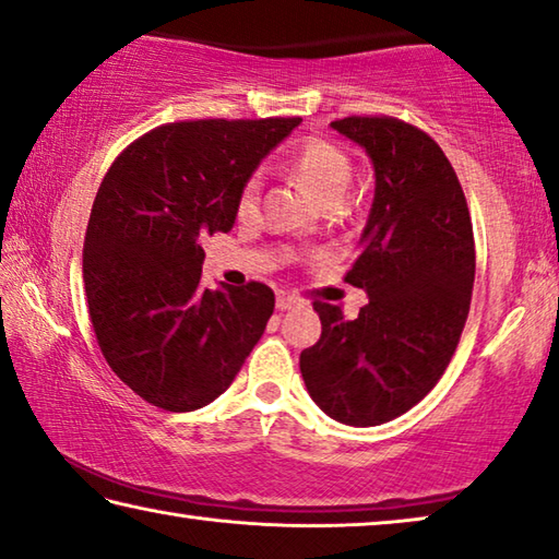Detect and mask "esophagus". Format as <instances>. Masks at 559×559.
<instances>
[{"label": "esophagus", "instance_id": "1", "mask_svg": "<svg viewBox=\"0 0 559 559\" xmlns=\"http://www.w3.org/2000/svg\"><path fill=\"white\" fill-rule=\"evenodd\" d=\"M298 304H300V298L294 296V294H288V290H278V294H276V308H278V311H286V308H294Z\"/></svg>", "mask_w": 559, "mask_h": 559}]
</instances>
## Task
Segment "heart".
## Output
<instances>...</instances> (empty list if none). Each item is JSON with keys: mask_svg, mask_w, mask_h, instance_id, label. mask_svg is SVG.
I'll return each instance as SVG.
<instances>
[{"mask_svg": "<svg viewBox=\"0 0 559 559\" xmlns=\"http://www.w3.org/2000/svg\"><path fill=\"white\" fill-rule=\"evenodd\" d=\"M286 168L325 206H338L353 181V162L338 144L325 139H306L286 158ZM261 176H246L236 193V216L251 221L259 214Z\"/></svg>", "mask_w": 559, "mask_h": 559, "instance_id": "heart-1", "label": "heart"}]
</instances>
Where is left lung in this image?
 <instances>
[{
  "label": "left lung",
  "mask_w": 559,
  "mask_h": 559,
  "mask_svg": "<svg viewBox=\"0 0 559 559\" xmlns=\"http://www.w3.org/2000/svg\"><path fill=\"white\" fill-rule=\"evenodd\" d=\"M335 131L366 148L376 199L343 281L368 294L356 321L316 300L321 338L300 353L316 405L345 425H380L428 395L463 335L475 281L471 211L448 156L403 119L345 117Z\"/></svg>",
  "instance_id": "1"
}]
</instances>
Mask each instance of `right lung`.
<instances>
[{
    "label": "right lung",
    "mask_w": 559,
    "mask_h": 559,
    "mask_svg": "<svg viewBox=\"0 0 559 559\" xmlns=\"http://www.w3.org/2000/svg\"><path fill=\"white\" fill-rule=\"evenodd\" d=\"M300 117L197 119L146 131L114 158L84 236V290L109 368L162 411L234 383L276 306L259 281L203 288L201 241L236 221V193Z\"/></svg>",
    "instance_id": "obj_1"
}]
</instances>
